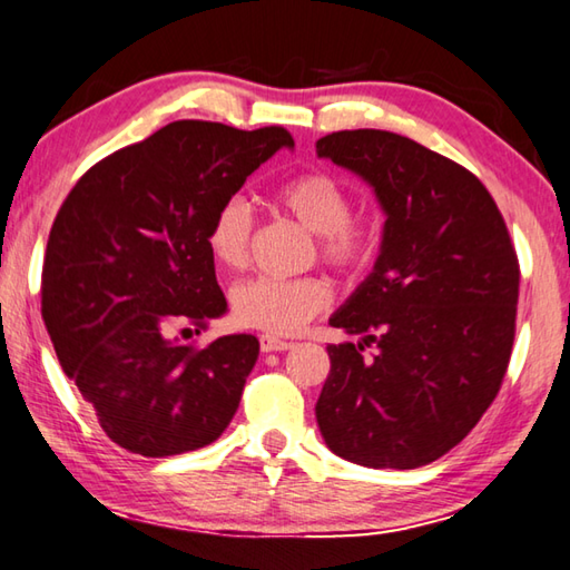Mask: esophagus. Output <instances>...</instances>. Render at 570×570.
I'll return each mask as SVG.
<instances>
[{
	"label": "esophagus",
	"instance_id": "1",
	"mask_svg": "<svg viewBox=\"0 0 570 570\" xmlns=\"http://www.w3.org/2000/svg\"><path fill=\"white\" fill-rule=\"evenodd\" d=\"M258 344H262V351L264 354H272V351H286V348H292L294 344L292 341H284V338H278V336H262L258 338Z\"/></svg>",
	"mask_w": 570,
	"mask_h": 570
}]
</instances>
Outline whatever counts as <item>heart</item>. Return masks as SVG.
I'll return each instance as SVG.
<instances>
[{
  "mask_svg": "<svg viewBox=\"0 0 570 570\" xmlns=\"http://www.w3.org/2000/svg\"><path fill=\"white\" fill-rule=\"evenodd\" d=\"M276 204L286 214L318 236L321 256L338 268H354L366 256V234L351 222V196L346 186L326 171H308L284 181L276 189ZM254 232L252 206L242 196L224 199L206 229L216 264L242 268L249 258ZM331 288L321 278H272L256 276L232 292V314L236 324L262 328L268 334H294L308 318L324 312Z\"/></svg>",
  "mask_w": 570,
  "mask_h": 570,
  "instance_id": "b5f03b06",
  "label": "heart"
}]
</instances>
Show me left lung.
Here are the masks:
<instances>
[{
    "label": "left lung",
    "instance_id": "obj_1",
    "mask_svg": "<svg viewBox=\"0 0 570 570\" xmlns=\"http://www.w3.org/2000/svg\"><path fill=\"white\" fill-rule=\"evenodd\" d=\"M316 157L364 179L386 214L374 268L328 318L361 341L326 346L321 436L351 463L419 469L469 436L501 389L519 258L485 186L413 139L334 131Z\"/></svg>",
    "mask_w": 570,
    "mask_h": 570
}]
</instances>
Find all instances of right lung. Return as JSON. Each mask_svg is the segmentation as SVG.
<instances>
[{
	"instance_id": "obj_1",
	"label": "right lung",
	"mask_w": 570,
	"mask_h": 570,
	"mask_svg": "<svg viewBox=\"0 0 570 570\" xmlns=\"http://www.w3.org/2000/svg\"><path fill=\"white\" fill-rule=\"evenodd\" d=\"M278 149L282 127L171 121L95 164L49 232L41 316L65 374L107 436L149 459L209 446L239 409L258 338L194 348L174 336L226 314L206 229Z\"/></svg>"
}]
</instances>
